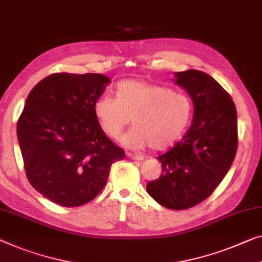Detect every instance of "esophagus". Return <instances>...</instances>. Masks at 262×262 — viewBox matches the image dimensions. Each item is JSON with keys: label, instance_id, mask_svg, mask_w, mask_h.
I'll list each match as a JSON object with an SVG mask.
<instances>
[{"label": "esophagus", "instance_id": "34e87169", "mask_svg": "<svg viewBox=\"0 0 262 262\" xmlns=\"http://www.w3.org/2000/svg\"><path fill=\"white\" fill-rule=\"evenodd\" d=\"M128 158H130L133 160H136V161H142L143 160V156L142 155H139V154H133V153H127Z\"/></svg>", "mask_w": 262, "mask_h": 262}]
</instances>
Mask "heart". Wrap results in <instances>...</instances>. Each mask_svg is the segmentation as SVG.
<instances>
[{
    "mask_svg": "<svg viewBox=\"0 0 262 262\" xmlns=\"http://www.w3.org/2000/svg\"><path fill=\"white\" fill-rule=\"evenodd\" d=\"M115 99L103 95L94 103L101 128L119 138L132 119L134 127L122 138L129 148L149 144L154 150L171 146L186 130L192 118V101L183 94L143 80H124L115 87Z\"/></svg>",
    "mask_w": 262,
    "mask_h": 262,
    "instance_id": "obj_1",
    "label": "heart"
}]
</instances>
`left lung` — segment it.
Returning <instances> with one entry per match:
<instances>
[{
  "instance_id": "1",
  "label": "left lung",
  "mask_w": 262,
  "mask_h": 262,
  "mask_svg": "<svg viewBox=\"0 0 262 262\" xmlns=\"http://www.w3.org/2000/svg\"><path fill=\"white\" fill-rule=\"evenodd\" d=\"M192 97L193 123L181 141L160 155L163 173L147 192L169 209H187L209 196L231 168L237 149L236 109L229 94L200 70L175 73Z\"/></svg>"
}]
</instances>
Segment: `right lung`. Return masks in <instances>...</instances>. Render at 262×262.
Here are the masks:
<instances>
[{"label": "right lung", "instance_id": "1", "mask_svg": "<svg viewBox=\"0 0 262 262\" xmlns=\"http://www.w3.org/2000/svg\"><path fill=\"white\" fill-rule=\"evenodd\" d=\"M102 74L56 73L31 89L17 121L30 185L63 207L92 201L106 185L122 148L104 134L94 103L109 83Z\"/></svg>", "mask_w": 262, "mask_h": 262}]
</instances>
